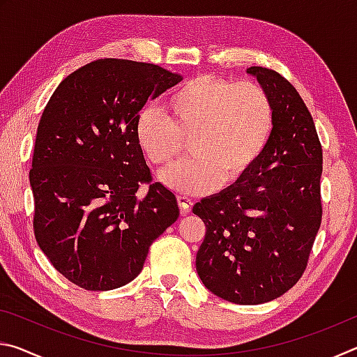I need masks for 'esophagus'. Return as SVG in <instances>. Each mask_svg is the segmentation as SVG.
Segmentation results:
<instances>
[{
    "label": "esophagus",
    "instance_id": "34e87169",
    "mask_svg": "<svg viewBox=\"0 0 357 357\" xmlns=\"http://www.w3.org/2000/svg\"><path fill=\"white\" fill-rule=\"evenodd\" d=\"M178 204H179L181 214L185 215V214L190 213V209L193 206V202L190 200V198H187L184 195H178Z\"/></svg>",
    "mask_w": 357,
    "mask_h": 357
}]
</instances>
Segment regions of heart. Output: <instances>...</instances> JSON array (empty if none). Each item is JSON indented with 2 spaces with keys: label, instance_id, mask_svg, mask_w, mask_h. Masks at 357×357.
Listing matches in <instances>:
<instances>
[{
  "label": "heart",
  "instance_id": "heart-1",
  "mask_svg": "<svg viewBox=\"0 0 357 357\" xmlns=\"http://www.w3.org/2000/svg\"><path fill=\"white\" fill-rule=\"evenodd\" d=\"M164 114L144 108L135 138L149 164L168 168L189 140L192 157L162 174L173 190L203 193L233 185L257 165L274 130V107L255 82L200 75L178 86Z\"/></svg>",
  "mask_w": 357,
  "mask_h": 357
}]
</instances>
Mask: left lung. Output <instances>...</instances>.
Segmentation results:
<instances>
[{"instance_id": "1", "label": "left lung", "mask_w": 357, "mask_h": 357, "mask_svg": "<svg viewBox=\"0 0 357 357\" xmlns=\"http://www.w3.org/2000/svg\"><path fill=\"white\" fill-rule=\"evenodd\" d=\"M274 107V130L239 183L193 206L206 225L197 273L209 291L241 305L296 285L321 225L323 149L299 93L279 72L252 66Z\"/></svg>"}]
</instances>
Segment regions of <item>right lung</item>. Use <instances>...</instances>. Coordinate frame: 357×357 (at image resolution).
<instances>
[{"label":"right lung","instance_id":"right-lung-1","mask_svg":"<svg viewBox=\"0 0 357 357\" xmlns=\"http://www.w3.org/2000/svg\"><path fill=\"white\" fill-rule=\"evenodd\" d=\"M178 82L160 66L104 58L72 72L47 102L29 170L33 228L74 285L107 291L134 280L176 222V197L153 183L135 124L148 99Z\"/></svg>","mask_w":357,"mask_h":357}]
</instances>
